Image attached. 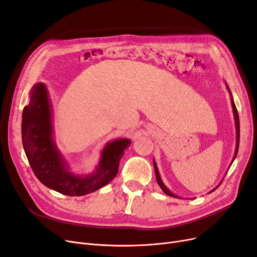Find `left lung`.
Masks as SVG:
<instances>
[{
	"label": "left lung",
	"mask_w": 257,
	"mask_h": 257,
	"mask_svg": "<svg viewBox=\"0 0 257 257\" xmlns=\"http://www.w3.org/2000/svg\"><path fill=\"white\" fill-rule=\"evenodd\" d=\"M226 87H227V89H228V91H229V93H230V98H231V104H232V109H233V115H234V121H235V128H236V149H235V153H234V157H233V160H232V162L234 161V159L236 158V155H237V151H238V146H239V117H238V113H237V109H236V106H235V103H234V101H233V98H232V95H231V92H230V89H229V87L227 85V83H226ZM154 167H155V173H156V179H157V183H158V185L161 187V189L167 194V195H170V197H174V198H179L178 195H176V194H174L172 191H170L165 185H164V183L162 182V180H161V177H160V174H159V170H158V167H157V164H156V162H155V160H154ZM218 186H219V184H218ZM217 186V187H218ZM217 187H215L214 189H212L210 192H212V191H214Z\"/></svg>",
	"instance_id": "8db88e82"
}]
</instances>
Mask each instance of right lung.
<instances>
[{"label":"right lung","instance_id":"obj_1","mask_svg":"<svg viewBox=\"0 0 257 257\" xmlns=\"http://www.w3.org/2000/svg\"><path fill=\"white\" fill-rule=\"evenodd\" d=\"M52 109L48 90L42 82L30 91V102L22 116V140L29 164L45 186L70 197H80L99 189L118 173L120 159L131 145L128 139L108 142L95 173L78 176L69 170L53 140Z\"/></svg>","mask_w":257,"mask_h":257}]
</instances>
